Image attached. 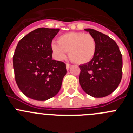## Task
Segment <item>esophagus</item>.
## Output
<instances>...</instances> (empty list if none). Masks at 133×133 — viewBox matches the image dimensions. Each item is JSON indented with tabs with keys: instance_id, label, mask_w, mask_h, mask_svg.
I'll return each mask as SVG.
<instances>
[{
	"instance_id": "34e87169",
	"label": "esophagus",
	"mask_w": 133,
	"mask_h": 133,
	"mask_svg": "<svg viewBox=\"0 0 133 133\" xmlns=\"http://www.w3.org/2000/svg\"><path fill=\"white\" fill-rule=\"evenodd\" d=\"M70 66H71V65H70V64H68V63H66V69H67V70H69V69H70Z\"/></svg>"
}]
</instances>
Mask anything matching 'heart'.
Returning a JSON list of instances; mask_svg holds the SVG:
<instances>
[{"instance_id": "heart-1", "label": "heart", "mask_w": 133, "mask_h": 133, "mask_svg": "<svg viewBox=\"0 0 133 133\" xmlns=\"http://www.w3.org/2000/svg\"><path fill=\"white\" fill-rule=\"evenodd\" d=\"M57 42H52L50 49L54 58L58 61L64 59L69 52L72 62L83 64L90 62L96 53V40L89 33L69 32L58 36Z\"/></svg>"}]
</instances>
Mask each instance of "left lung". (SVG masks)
I'll return each instance as SVG.
<instances>
[{
    "label": "left lung",
    "mask_w": 133,
    "mask_h": 133,
    "mask_svg": "<svg viewBox=\"0 0 133 133\" xmlns=\"http://www.w3.org/2000/svg\"><path fill=\"white\" fill-rule=\"evenodd\" d=\"M84 30L95 37L97 50L90 62L80 65V84L91 97H107L118 87L121 81L122 55L117 43L109 36L94 29Z\"/></svg>",
    "instance_id": "left-lung-1"
}]
</instances>
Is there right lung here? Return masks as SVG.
I'll list each match as a JSON object with an SVG mask.
<instances>
[{"label":"right lung","mask_w":133,"mask_h":133,"mask_svg":"<svg viewBox=\"0 0 133 133\" xmlns=\"http://www.w3.org/2000/svg\"><path fill=\"white\" fill-rule=\"evenodd\" d=\"M59 29L38 28L18 42L13 56L16 83L27 97L46 101L59 92L66 64L52 59L50 44Z\"/></svg>","instance_id":"obj_1"}]
</instances>
